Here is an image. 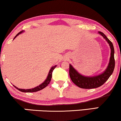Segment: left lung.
<instances>
[{
	"label": "left lung",
	"instance_id": "obj_1",
	"mask_svg": "<svg viewBox=\"0 0 121 121\" xmlns=\"http://www.w3.org/2000/svg\"><path fill=\"white\" fill-rule=\"evenodd\" d=\"M99 33L102 35L109 44L111 49V56H110L109 63L106 69L103 73L93 77L82 75L74 69L71 64H69V74L71 79L73 82L79 88L83 89H93V88L99 87L104 84L105 82H106L107 80L109 78L115 69V61L114 58L115 50H114L113 44L103 32L99 31Z\"/></svg>",
	"mask_w": 121,
	"mask_h": 121
}]
</instances>
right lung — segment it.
Instances as JSON below:
<instances>
[{"mask_svg": "<svg viewBox=\"0 0 121 121\" xmlns=\"http://www.w3.org/2000/svg\"><path fill=\"white\" fill-rule=\"evenodd\" d=\"M23 32V30L22 31H21L19 33H17L16 35V36L14 37V38H13V39L16 38V37L17 36L20 35V34L22 33ZM56 67V65H55L54 66H52V67L51 68V69H50V71H49V73H48V77L47 78V79H45V81L43 83H42L41 84H40L39 86H36V87L34 88H32V89H20V88H18L17 87H16V86H15V88H16L17 89H18V91H22V92H25V93H31V92H36V91H39L40 90L44 89V88H45L46 86H48V85L49 83L50 82V81H51V79H52V71L54 69H55V67Z\"/></svg>", "mask_w": 121, "mask_h": 121, "instance_id": "right-lung-1", "label": "right lung"}]
</instances>
